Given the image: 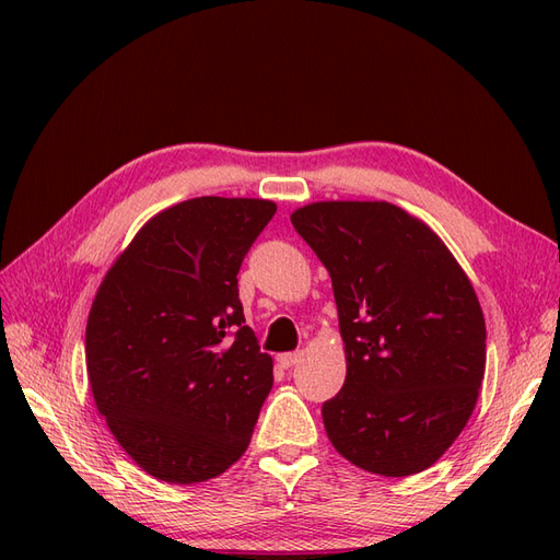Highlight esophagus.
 <instances>
[{
  "label": "esophagus",
  "mask_w": 560,
  "mask_h": 560,
  "mask_svg": "<svg viewBox=\"0 0 560 560\" xmlns=\"http://www.w3.org/2000/svg\"><path fill=\"white\" fill-rule=\"evenodd\" d=\"M301 358H303V352H282V354H278V364L282 369H290V366L299 364Z\"/></svg>",
  "instance_id": "1"
}]
</instances>
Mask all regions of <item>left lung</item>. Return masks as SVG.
<instances>
[{"label":"left lung","instance_id":"8db88e82","mask_svg":"<svg viewBox=\"0 0 560 560\" xmlns=\"http://www.w3.org/2000/svg\"><path fill=\"white\" fill-rule=\"evenodd\" d=\"M292 224L331 276L346 383L322 404L334 448L383 477L432 467L486 371L477 292L444 241L385 200H319Z\"/></svg>","mask_w":560,"mask_h":560}]
</instances>
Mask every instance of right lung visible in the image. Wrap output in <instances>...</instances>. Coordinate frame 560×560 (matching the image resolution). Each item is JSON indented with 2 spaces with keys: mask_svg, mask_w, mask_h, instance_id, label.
Listing matches in <instances>:
<instances>
[{
  "mask_svg": "<svg viewBox=\"0 0 560 560\" xmlns=\"http://www.w3.org/2000/svg\"><path fill=\"white\" fill-rule=\"evenodd\" d=\"M276 210L264 198L182 200L135 233L97 287L91 393L116 442L159 481L214 479L249 446L273 358L245 325L235 276Z\"/></svg>",
  "mask_w": 560,
  "mask_h": 560,
  "instance_id": "obj_1",
  "label": "right lung"
}]
</instances>
